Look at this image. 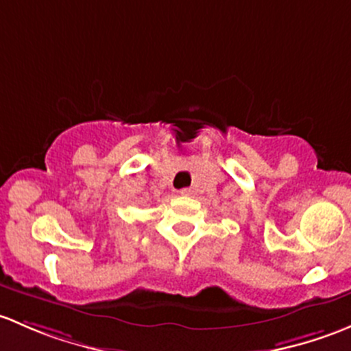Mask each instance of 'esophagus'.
Returning a JSON list of instances; mask_svg holds the SVG:
<instances>
[{
	"label": "esophagus",
	"mask_w": 351,
	"mask_h": 351,
	"mask_svg": "<svg viewBox=\"0 0 351 351\" xmlns=\"http://www.w3.org/2000/svg\"><path fill=\"white\" fill-rule=\"evenodd\" d=\"M180 194H182V196H194L196 191H194V187H186V189L180 191Z\"/></svg>",
	"instance_id": "obj_1"
}]
</instances>
